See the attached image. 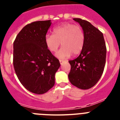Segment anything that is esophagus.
Here are the masks:
<instances>
[{"label": "esophagus", "mask_w": 120, "mask_h": 120, "mask_svg": "<svg viewBox=\"0 0 120 120\" xmlns=\"http://www.w3.org/2000/svg\"><path fill=\"white\" fill-rule=\"evenodd\" d=\"M63 62H64V60H62V59H59V62H60V64H62L63 63Z\"/></svg>", "instance_id": "1"}]
</instances>
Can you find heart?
Masks as SVG:
<instances>
[{"mask_svg": "<svg viewBox=\"0 0 120 120\" xmlns=\"http://www.w3.org/2000/svg\"><path fill=\"white\" fill-rule=\"evenodd\" d=\"M53 34H47L44 38L45 45L49 50L55 52L61 45L63 46L56 53L59 59L69 58L72 54L79 55L84 46L85 35L79 26L66 23L56 27Z\"/></svg>", "mask_w": 120, "mask_h": 120, "instance_id": "heart-1", "label": "heart"}]
</instances>
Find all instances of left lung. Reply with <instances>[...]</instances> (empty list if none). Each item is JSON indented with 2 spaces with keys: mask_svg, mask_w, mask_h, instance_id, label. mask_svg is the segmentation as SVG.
Returning a JSON list of instances; mask_svg holds the SVG:
<instances>
[{
  "mask_svg": "<svg viewBox=\"0 0 120 120\" xmlns=\"http://www.w3.org/2000/svg\"><path fill=\"white\" fill-rule=\"evenodd\" d=\"M83 30L85 43L79 56L69 61L68 79L72 85L82 90L94 86L100 79L105 66L106 47L103 35L88 21L75 18Z\"/></svg>",
  "mask_w": 120,
  "mask_h": 120,
  "instance_id": "8db88e82",
  "label": "left lung"
}]
</instances>
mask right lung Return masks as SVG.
I'll use <instances>...</instances> for the list:
<instances>
[{
    "instance_id": "1",
    "label": "right lung",
    "mask_w": 120,
    "mask_h": 120,
    "mask_svg": "<svg viewBox=\"0 0 120 120\" xmlns=\"http://www.w3.org/2000/svg\"><path fill=\"white\" fill-rule=\"evenodd\" d=\"M51 20L37 21L24 26L14 42L13 65L18 79L26 90L47 93L55 85L59 61L49 50L44 38Z\"/></svg>"
}]
</instances>
